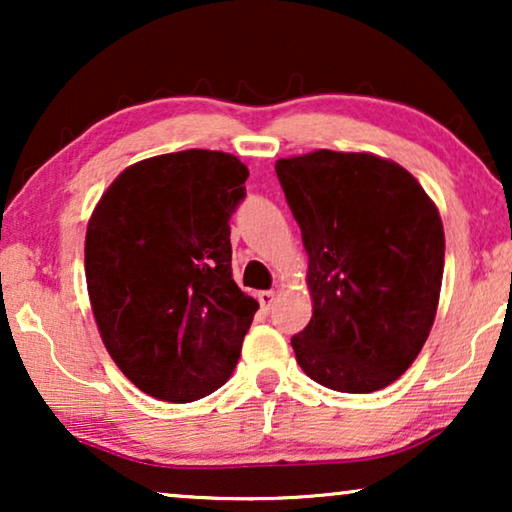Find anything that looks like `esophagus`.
I'll return each instance as SVG.
<instances>
[{
	"label": "esophagus",
	"mask_w": 512,
	"mask_h": 512,
	"mask_svg": "<svg viewBox=\"0 0 512 512\" xmlns=\"http://www.w3.org/2000/svg\"><path fill=\"white\" fill-rule=\"evenodd\" d=\"M275 298H277L275 291H258V303H261L263 310H270V307L275 305Z\"/></svg>",
	"instance_id": "esophagus-1"
}]
</instances>
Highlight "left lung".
<instances>
[{"label":"left lung","instance_id":"obj_1","mask_svg":"<svg viewBox=\"0 0 512 512\" xmlns=\"http://www.w3.org/2000/svg\"><path fill=\"white\" fill-rule=\"evenodd\" d=\"M277 179L310 256L312 319L298 366L345 394L384 389L422 352L443 284L438 209L401 165L370 153L282 158Z\"/></svg>","mask_w":512,"mask_h":512}]
</instances>
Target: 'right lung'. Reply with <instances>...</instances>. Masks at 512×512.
<instances>
[{"instance_id":"right-lung-1","label":"right lung","mask_w":512,"mask_h":512,"mask_svg":"<svg viewBox=\"0 0 512 512\" xmlns=\"http://www.w3.org/2000/svg\"><path fill=\"white\" fill-rule=\"evenodd\" d=\"M249 170L188 149L128 167L86 233V282L102 342L144 394L191 403L233 375L258 303L233 282L230 216Z\"/></svg>"}]
</instances>
